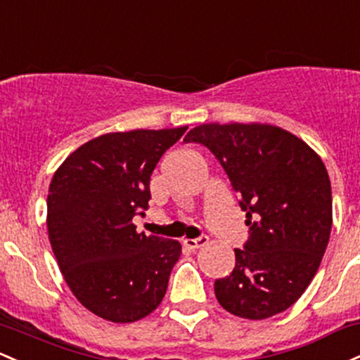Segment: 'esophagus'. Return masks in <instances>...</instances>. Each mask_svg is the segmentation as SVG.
Wrapping results in <instances>:
<instances>
[{
	"mask_svg": "<svg viewBox=\"0 0 360 360\" xmlns=\"http://www.w3.org/2000/svg\"><path fill=\"white\" fill-rule=\"evenodd\" d=\"M183 243H184V246L189 248V250H198V248H203L205 244L208 243V238L207 236H200V238H196V239H184Z\"/></svg>",
	"mask_w": 360,
	"mask_h": 360,
	"instance_id": "esophagus-1",
	"label": "esophagus"
}]
</instances>
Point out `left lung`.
<instances>
[{"label":"left lung","instance_id":"left-lung-1","mask_svg":"<svg viewBox=\"0 0 360 360\" xmlns=\"http://www.w3.org/2000/svg\"><path fill=\"white\" fill-rule=\"evenodd\" d=\"M184 141L215 155L250 225L232 274L215 280L217 301L246 319L289 309L318 271L330 239L331 184L323 160L301 138L259 122L200 124Z\"/></svg>","mask_w":360,"mask_h":360}]
</instances>
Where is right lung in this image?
Listing matches in <instances>:
<instances>
[{
	"label": "right lung",
	"instance_id": "1",
	"mask_svg": "<svg viewBox=\"0 0 360 360\" xmlns=\"http://www.w3.org/2000/svg\"><path fill=\"white\" fill-rule=\"evenodd\" d=\"M188 126L108 133L59 165L47 195V232L70 290L112 323L148 316L164 299L181 256L177 240L136 232L150 176Z\"/></svg>",
	"mask_w": 360,
	"mask_h": 360
}]
</instances>
